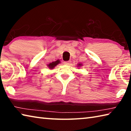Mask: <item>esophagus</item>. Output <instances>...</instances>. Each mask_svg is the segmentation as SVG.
I'll list each match as a JSON object with an SVG mask.
<instances>
[{
  "label": "esophagus",
  "mask_w": 131,
  "mask_h": 131,
  "mask_svg": "<svg viewBox=\"0 0 131 131\" xmlns=\"http://www.w3.org/2000/svg\"><path fill=\"white\" fill-rule=\"evenodd\" d=\"M64 64L66 65H70L71 64V62L70 61H65V62H64Z\"/></svg>",
  "instance_id": "34e87169"
}]
</instances>
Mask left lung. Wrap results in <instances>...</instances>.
<instances>
[{
	"instance_id": "8db88e82",
	"label": "left lung",
	"mask_w": 131,
	"mask_h": 131,
	"mask_svg": "<svg viewBox=\"0 0 131 131\" xmlns=\"http://www.w3.org/2000/svg\"><path fill=\"white\" fill-rule=\"evenodd\" d=\"M81 65H82L81 63V64H80V63H79V64H78V66H81Z\"/></svg>"
}]
</instances>
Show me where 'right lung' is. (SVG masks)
Returning <instances> with one entry per match:
<instances>
[{
  "label": "right lung",
  "instance_id": "right-lung-1",
  "mask_svg": "<svg viewBox=\"0 0 131 131\" xmlns=\"http://www.w3.org/2000/svg\"><path fill=\"white\" fill-rule=\"evenodd\" d=\"M60 62H61V61H59V59H58V60H57L56 61H54V62H51V63H50L47 65V66L50 69H54L55 66L58 65V64L60 63Z\"/></svg>",
  "mask_w": 131,
  "mask_h": 131
}]
</instances>
